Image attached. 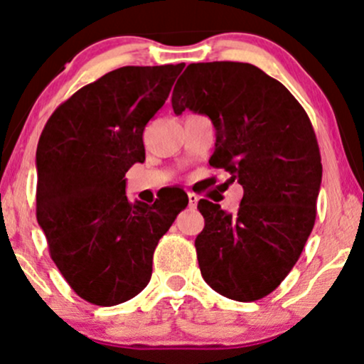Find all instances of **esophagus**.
Returning <instances> with one entry per match:
<instances>
[{"label":"esophagus","instance_id":"1","mask_svg":"<svg viewBox=\"0 0 364 364\" xmlns=\"http://www.w3.org/2000/svg\"><path fill=\"white\" fill-rule=\"evenodd\" d=\"M198 195L193 193V191H188V205H190V208H195L196 203H198Z\"/></svg>","mask_w":364,"mask_h":364}]
</instances>
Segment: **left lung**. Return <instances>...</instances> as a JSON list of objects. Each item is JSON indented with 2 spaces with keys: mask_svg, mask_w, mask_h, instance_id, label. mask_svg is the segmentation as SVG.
<instances>
[{
  "mask_svg": "<svg viewBox=\"0 0 364 364\" xmlns=\"http://www.w3.org/2000/svg\"><path fill=\"white\" fill-rule=\"evenodd\" d=\"M171 102L176 115L188 108L212 118L210 166L244 188L234 215L198 201L201 277L227 299H264L299 261L315 224L322 163L312 122L282 82L247 63L190 64Z\"/></svg>",
  "mask_w": 364,
  "mask_h": 364,
  "instance_id": "1",
  "label": "left lung"
}]
</instances>
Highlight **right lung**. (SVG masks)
<instances>
[{"label": "right lung", "mask_w": 364, "mask_h": 364, "mask_svg": "<svg viewBox=\"0 0 364 364\" xmlns=\"http://www.w3.org/2000/svg\"><path fill=\"white\" fill-rule=\"evenodd\" d=\"M185 64L125 65L60 103L37 146V220L77 296L100 307L146 288L152 254L188 205L183 193L129 201L125 173L144 163V129Z\"/></svg>", "instance_id": "add662e5"}]
</instances>
